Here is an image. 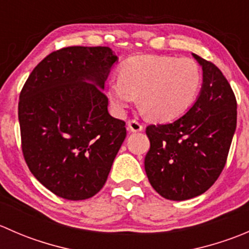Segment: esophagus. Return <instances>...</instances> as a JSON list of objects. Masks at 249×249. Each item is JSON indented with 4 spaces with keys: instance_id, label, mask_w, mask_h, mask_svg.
I'll return each instance as SVG.
<instances>
[{
    "instance_id": "obj_1",
    "label": "esophagus",
    "mask_w": 249,
    "mask_h": 249,
    "mask_svg": "<svg viewBox=\"0 0 249 249\" xmlns=\"http://www.w3.org/2000/svg\"><path fill=\"white\" fill-rule=\"evenodd\" d=\"M127 130L130 132H140L143 130V125L137 120H130V122H127Z\"/></svg>"
}]
</instances>
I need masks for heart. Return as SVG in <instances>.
<instances>
[{
	"label": "heart",
	"mask_w": 249,
	"mask_h": 249,
	"mask_svg": "<svg viewBox=\"0 0 249 249\" xmlns=\"http://www.w3.org/2000/svg\"><path fill=\"white\" fill-rule=\"evenodd\" d=\"M201 85V71L194 60L167 55H139L120 67L112 78L107 95L113 109L122 115L136 101L154 120L179 117L194 102Z\"/></svg>",
	"instance_id": "heart-1"
}]
</instances>
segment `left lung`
I'll return each instance as SVG.
<instances>
[{
	"label": "left lung",
	"instance_id": "8db88e82",
	"mask_svg": "<svg viewBox=\"0 0 249 249\" xmlns=\"http://www.w3.org/2000/svg\"><path fill=\"white\" fill-rule=\"evenodd\" d=\"M202 67V87L184 115L145 130L150 149L144 159L149 183L167 200L203 194L219 177L236 130L237 105L227 78L212 62L193 54Z\"/></svg>",
	"mask_w": 249,
	"mask_h": 249
}]
</instances>
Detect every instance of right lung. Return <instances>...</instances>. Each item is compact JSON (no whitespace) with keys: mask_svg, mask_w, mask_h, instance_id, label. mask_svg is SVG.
<instances>
[{"mask_svg":"<svg viewBox=\"0 0 249 249\" xmlns=\"http://www.w3.org/2000/svg\"><path fill=\"white\" fill-rule=\"evenodd\" d=\"M117 61L108 47L62 48L35 67L20 92L25 161L57 196L77 201L97 194L126 137L102 91Z\"/></svg>","mask_w":249,"mask_h":249,"instance_id":"right-lung-1","label":"right lung"}]
</instances>
